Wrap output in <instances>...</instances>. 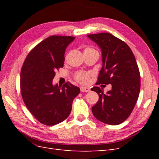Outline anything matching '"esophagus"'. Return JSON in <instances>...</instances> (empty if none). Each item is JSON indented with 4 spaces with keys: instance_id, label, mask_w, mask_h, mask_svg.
I'll return each mask as SVG.
<instances>
[{
    "instance_id": "obj_1",
    "label": "esophagus",
    "mask_w": 159,
    "mask_h": 159,
    "mask_svg": "<svg viewBox=\"0 0 159 159\" xmlns=\"http://www.w3.org/2000/svg\"><path fill=\"white\" fill-rule=\"evenodd\" d=\"M89 91H90V89L89 88H86V87H81V92H89Z\"/></svg>"
}]
</instances>
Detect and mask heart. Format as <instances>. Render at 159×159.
I'll return each mask as SVG.
<instances>
[{"instance_id":"1","label":"heart","mask_w":159,"mask_h":159,"mask_svg":"<svg viewBox=\"0 0 159 159\" xmlns=\"http://www.w3.org/2000/svg\"><path fill=\"white\" fill-rule=\"evenodd\" d=\"M91 73L88 71H80L76 72L74 75V79L81 84H87L91 76Z\"/></svg>"}]
</instances>
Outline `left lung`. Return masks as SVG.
Returning <instances> with one entry per match:
<instances>
[{
  "label": "left lung",
  "instance_id": "8db88e82",
  "mask_svg": "<svg viewBox=\"0 0 159 159\" xmlns=\"http://www.w3.org/2000/svg\"><path fill=\"white\" fill-rule=\"evenodd\" d=\"M88 36L100 47L103 66L96 85H111V90L104 94L99 87H93L99 101L92 113L99 121L117 125L129 117L139 98L141 76L135 57L129 46L119 38L103 32Z\"/></svg>",
  "mask_w": 159,
  "mask_h": 159
}]
</instances>
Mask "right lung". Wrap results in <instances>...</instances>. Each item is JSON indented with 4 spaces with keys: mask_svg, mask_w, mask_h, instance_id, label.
Wrapping results in <instances>:
<instances>
[{
    "mask_svg": "<svg viewBox=\"0 0 159 159\" xmlns=\"http://www.w3.org/2000/svg\"><path fill=\"white\" fill-rule=\"evenodd\" d=\"M75 39L69 36H52L28 53L20 72V91L26 107L38 121L48 126L68 117L74 99L80 89L68 82L52 85L56 70L64 66L66 47Z\"/></svg>",
    "mask_w": 159,
    "mask_h": 159,
    "instance_id": "obj_1",
    "label": "right lung"
}]
</instances>
